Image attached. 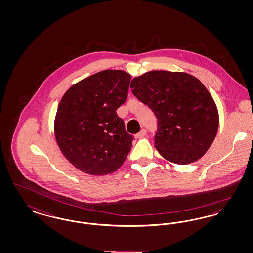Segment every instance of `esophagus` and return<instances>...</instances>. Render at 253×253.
Returning <instances> with one entry per match:
<instances>
[{"label": "esophagus", "mask_w": 253, "mask_h": 253, "mask_svg": "<svg viewBox=\"0 0 253 253\" xmlns=\"http://www.w3.org/2000/svg\"><path fill=\"white\" fill-rule=\"evenodd\" d=\"M146 134H147V131H146L145 129H142L140 132L135 134V137H136V138H141V137H144Z\"/></svg>", "instance_id": "34e87169"}]
</instances>
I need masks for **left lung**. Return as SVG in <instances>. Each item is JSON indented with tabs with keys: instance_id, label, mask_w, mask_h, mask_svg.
I'll return each mask as SVG.
<instances>
[{
	"instance_id": "1",
	"label": "left lung",
	"mask_w": 253,
	"mask_h": 253,
	"mask_svg": "<svg viewBox=\"0 0 253 253\" xmlns=\"http://www.w3.org/2000/svg\"><path fill=\"white\" fill-rule=\"evenodd\" d=\"M133 96L157 119L155 146L169 161L186 165L204 156L219 126L215 102L190 74L150 71L131 82Z\"/></svg>"
}]
</instances>
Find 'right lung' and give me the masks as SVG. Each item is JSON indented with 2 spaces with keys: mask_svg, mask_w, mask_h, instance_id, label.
I'll use <instances>...</instances> for the list:
<instances>
[{
  "mask_svg": "<svg viewBox=\"0 0 253 253\" xmlns=\"http://www.w3.org/2000/svg\"><path fill=\"white\" fill-rule=\"evenodd\" d=\"M131 75L104 70L73 85L60 100L55 135L61 153L80 170L104 175L121 168L133 136L117 114L127 96Z\"/></svg>",
  "mask_w": 253,
  "mask_h": 253,
  "instance_id": "right-lung-1",
  "label": "right lung"
}]
</instances>
